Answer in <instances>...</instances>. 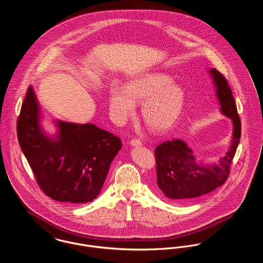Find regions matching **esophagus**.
<instances>
[{
	"label": "esophagus",
	"instance_id": "esophagus-1",
	"mask_svg": "<svg viewBox=\"0 0 263 263\" xmlns=\"http://www.w3.org/2000/svg\"><path fill=\"white\" fill-rule=\"evenodd\" d=\"M130 144L132 146H136V147L142 145L141 141H140V140H138V139H132V140L130 141Z\"/></svg>",
	"mask_w": 263,
	"mask_h": 263
}]
</instances>
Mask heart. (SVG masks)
<instances>
[{"label":"heart","instance_id":"1","mask_svg":"<svg viewBox=\"0 0 263 263\" xmlns=\"http://www.w3.org/2000/svg\"><path fill=\"white\" fill-rule=\"evenodd\" d=\"M141 105V115L154 132H164L175 125L185 104V90L174 82L172 76L151 71L130 80L124 87L113 85L109 92V109L118 124L134 115L136 105Z\"/></svg>","mask_w":263,"mask_h":263}]
</instances>
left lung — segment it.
<instances>
[{
	"label": "left lung",
	"mask_w": 263,
	"mask_h": 263,
	"mask_svg": "<svg viewBox=\"0 0 263 263\" xmlns=\"http://www.w3.org/2000/svg\"><path fill=\"white\" fill-rule=\"evenodd\" d=\"M208 72L216 89L220 112L232 121V137L227 151L213 163L198 160L194 151L179 138L155 148L158 187L168 200L176 203L191 201L222 185L228 177L230 163L240 141L241 122L232 90L216 68Z\"/></svg>",
	"instance_id": "1"
}]
</instances>
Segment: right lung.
I'll return each mask as SVG.
<instances>
[{"label": "right lung", "mask_w": 263, "mask_h": 263, "mask_svg": "<svg viewBox=\"0 0 263 263\" xmlns=\"http://www.w3.org/2000/svg\"><path fill=\"white\" fill-rule=\"evenodd\" d=\"M33 87H29L17 123L20 147L41 190L51 199L85 204L100 194L121 140L95 124L53 120L48 134Z\"/></svg>", "instance_id": "right-lung-1"}]
</instances>
